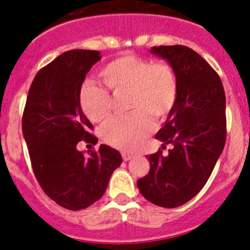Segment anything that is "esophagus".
I'll use <instances>...</instances> for the list:
<instances>
[{"label":"esophagus","mask_w":250,"mask_h":250,"mask_svg":"<svg viewBox=\"0 0 250 250\" xmlns=\"http://www.w3.org/2000/svg\"><path fill=\"white\" fill-rule=\"evenodd\" d=\"M123 159L124 161H129L130 159H132L131 154H127V152H123Z\"/></svg>","instance_id":"obj_1"}]
</instances>
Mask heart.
Masks as SVG:
<instances>
[{
  "label": "heart",
  "instance_id": "b5f03b06",
  "mask_svg": "<svg viewBox=\"0 0 250 250\" xmlns=\"http://www.w3.org/2000/svg\"><path fill=\"white\" fill-rule=\"evenodd\" d=\"M100 77L114 94L127 92L129 116L114 118L101 129V138L116 149L132 151L149 135L154 120L163 121L178 99V80L173 67L164 62L123 56L106 63ZM81 111L91 123H101L110 112L109 92L86 81L77 94Z\"/></svg>",
  "mask_w": 250,
  "mask_h": 250
}]
</instances>
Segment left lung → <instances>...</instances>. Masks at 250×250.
Returning <instances> with one entry per match:
<instances>
[{
    "label": "left lung",
    "instance_id": "obj_1",
    "mask_svg": "<svg viewBox=\"0 0 250 250\" xmlns=\"http://www.w3.org/2000/svg\"><path fill=\"white\" fill-rule=\"evenodd\" d=\"M152 55L167 60L178 80V99L155 139L167 156L147 155L150 171L138 180L141 195L152 204L176 208L193 199L210 176L227 138L225 92L209 63L187 46H154Z\"/></svg>",
    "mask_w": 250,
    "mask_h": 250
}]
</instances>
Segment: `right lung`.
Here are the masks:
<instances>
[{
    "mask_svg": "<svg viewBox=\"0 0 250 250\" xmlns=\"http://www.w3.org/2000/svg\"><path fill=\"white\" fill-rule=\"evenodd\" d=\"M99 60V51L70 50L41 68L31 83L22 118L37 182L48 198L68 210L98 202L123 163L120 152L105 144L89 158L76 147L81 140L98 143L89 132L92 124L81 111L77 94Z\"/></svg>",
    "mask_w": 250,
    "mask_h": 250,
    "instance_id": "1",
    "label": "right lung"
}]
</instances>
